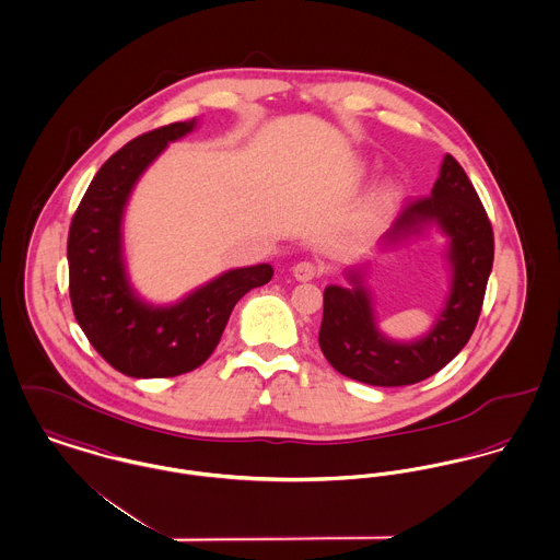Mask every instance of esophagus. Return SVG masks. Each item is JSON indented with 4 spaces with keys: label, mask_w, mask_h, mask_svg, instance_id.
I'll return each mask as SVG.
<instances>
[{
    "label": "esophagus",
    "mask_w": 560,
    "mask_h": 560,
    "mask_svg": "<svg viewBox=\"0 0 560 560\" xmlns=\"http://www.w3.org/2000/svg\"><path fill=\"white\" fill-rule=\"evenodd\" d=\"M292 272H294V277H296L299 281H311V279H315V277L319 275V266H315L313 261H299V264L292 268Z\"/></svg>",
    "instance_id": "obj_1"
}]
</instances>
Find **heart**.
<instances>
[{"label":"heart","instance_id":"b5f03b06","mask_svg":"<svg viewBox=\"0 0 560 560\" xmlns=\"http://www.w3.org/2000/svg\"><path fill=\"white\" fill-rule=\"evenodd\" d=\"M358 174H362V168L358 171ZM392 198H394V187H392V185H382V187H377V191L373 194V207L380 209V211H384V209L389 207Z\"/></svg>","mask_w":560,"mask_h":560}]
</instances>
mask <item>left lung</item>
<instances>
[{
    "label": "left lung",
    "mask_w": 560,
    "mask_h": 560,
    "mask_svg": "<svg viewBox=\"0 0 560 560\" xmlns=\"http://www.w3.org/2000/svg\"><path fill=\"white\" fill-rule=\"evenodd\" d=\"M431 225L447 236L452 281L424 337L394 341L380 330L362 266L345 272L349 288L324 290L319 347L345 377L369 386H411L441 371L471 339L492 270L494 236L469 176L452 155L443 158L431 196L400 211L382 238V249L420 236Z\"/></svg>",
    "instance_id": "left-lung-1"
}]
</instances>
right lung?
<instances>
[{"label":"right lung","instance_id":"add662e5","mask_svg":"<svg viewBox=\"0 0 560 560\" xmlns=\"http://www.w3.org/2000/svg\"><path fill=\"white\" fill-rule=\"evenodd\" d=\"M198 119L147 131L119 149L93 176L68 236L70 301L95 351L136 380L176 377L198 369L223 335L234 304L270 281L272 266L221 272L173 304L140 299L124 256V215L142 173Z\"/></svg>","mask_w":560,"mask_h":560}]
</instances>
